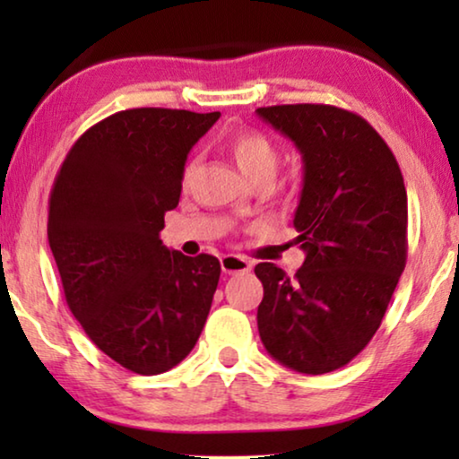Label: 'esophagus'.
I'll use <instances>...</instances> for the list:
<instances>
[{"mask_svg":"<svg viewBox=\"0 0 459 459\" xmlns=\"http://www.w3.org/2000/svg\"><path fill=\"white\" fill-rule=\"evenodd\" d=\"M221 269L225 273H247L253 269V263L242 255H225L221 256Z\"/></svg>","mask_w":459,"mask_h":459,"instance_id":"1","label":"esophagus"}]
</instances>
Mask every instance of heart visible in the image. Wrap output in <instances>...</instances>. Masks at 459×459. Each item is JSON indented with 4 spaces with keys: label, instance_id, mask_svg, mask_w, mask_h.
<instances>
[{
    "label": "heart",
    "instance_id": "1",
    "mask_svg": "<svg viewBox=\"0 0 459 459\" xmlns=\"http://www.w3.org/2000/svg\"><path fill=\"white\" fill-rule=\"evenodd\" d=\"M230 152L234 156L238 169L247 175L248 179L269 175L273 178L275 169L280 162L278 146L269 140L265 134L256 129H244L230 140ZM190 175V167L186 169V178Z\"/></svg>",
    "mask_w": 459,
    "mask_h": 459
}]
</instances>
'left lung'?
I'll return each instance as SVG.
<instances>
[{
    "mask_svg": "<svg viewBox=\"0 0 459 459\" xmlns=\"http://www.w3.org/2000/svg\"><path fill=\"white\" fill-rule=\"evenodd\" d=\"M303 156L294 212L305 263L294 275L259 263L261 341L281 366L325 374L347 366L380 328L407 261V192L372 125L330 104L256 108Z\"/></svg>",
    "mask_w": 459,
    "mask_h": 459,
    "instance_id": "left-lung-1",
    "label": "left lung"
}]
</instances>
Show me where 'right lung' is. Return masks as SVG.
I'll return each mask as SVG.
<instances>
[{
    "label": "right lung",
    "mask_w": 459,
    "mask_h": 459,
    "mask_svg": "<svg viewBox=\"0 0 459 459\" xmlns=\"http://www.w3.org/2000/svg\"><path fill=\"white\" fill-rule=\"evenodd\" d=\"M219 112L131 108L85 131L49 194L48 240L68 309L96 347L142 376L196 344L221 265L160 240L194 143Z\"/></svg>",
    "instance_id": "1"
}]
</instances>
